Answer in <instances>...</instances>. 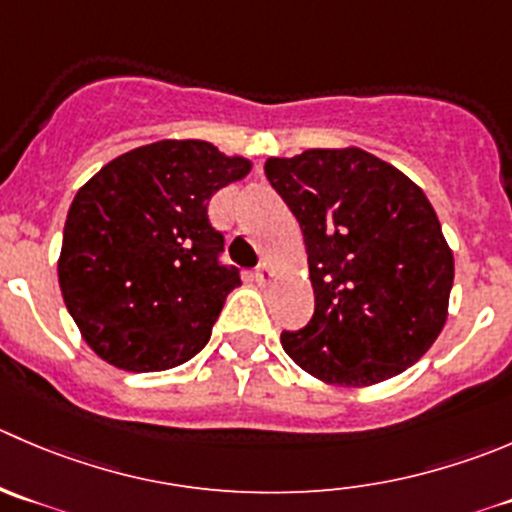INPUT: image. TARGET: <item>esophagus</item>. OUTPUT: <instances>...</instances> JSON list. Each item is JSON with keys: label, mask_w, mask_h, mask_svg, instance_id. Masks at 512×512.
I'll return each mask as SVG.
<instances>
[{"label": "esophagus", "mask_w": 512, "mask_h": 512, "mask_svg": "<svg viewBox=\"0 0 512 512\" xmlns=\"http://www.w3.org/2000/svg\"><path fill=\"white\" fill-rule=\"evenodd\" d=\"M270 277H272V270H270V265H267V262H262V265L255 267V280L260 282V285L270 282Z\"/></svg>", "instance_id": "obj_1"}]
</instances>
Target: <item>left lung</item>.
Wrapping results in <instances>:
<instances>
[{
  "label": "left lung",
  "mask_w": 512,
  "mask_h": 512,
  "mask_svg": "<svg viewBox=\"0 0 512 512\" xmlns=\"http://www.w3.org/2000/svg\"><path fill=\"white\" fill-rule=\"evenodd\" d=\"M272 190L300 222L315 312L282 330L287 355L335 385L400 375L438 340L453 252L428 197L357 147L265 162Z\"/></svg>",
  "instance_id": "8db88e82"
}]
</instances>
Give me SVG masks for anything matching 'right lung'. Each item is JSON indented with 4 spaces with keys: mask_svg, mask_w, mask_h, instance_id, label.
Segmentation results:
<instances>
[{
    "mask_svg": "<svg viewBox=\"0 0 512 512\" xmlns=\"http://www.w3.org/2000/svg\"><path fill=\"white\" fill-rule=\"evenodd\" d=\"M250 162L210 142L162 140L104 165L69 207L59 287L87 345L132 372L182 365L207 345L240 285L212 195Z\"/></svg>",
    "mask_w": 512,
    "mask_h": 512,
    "instance_id": "right-lung-1",
    "label": "right lung"
}]
</instances>
